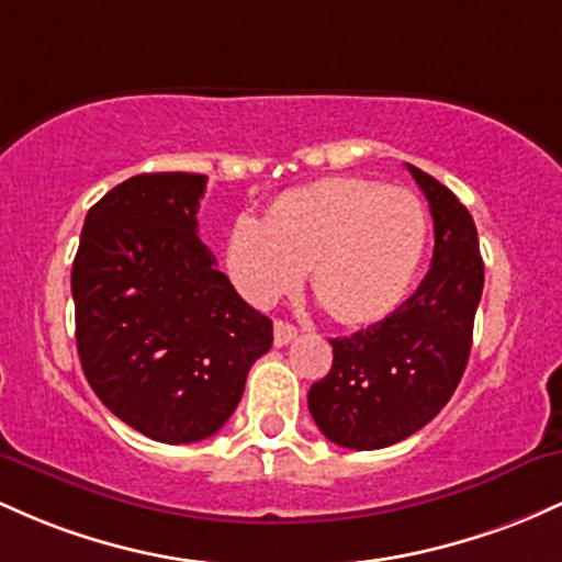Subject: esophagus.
Here are the masks:
<instances>
[{
  "label": "esophagus",
  "mask_w": 562,
  "mask_h": 562,
  "mask_svg": "<svg viewBox=\"0 0 562 562\" xmlns=\"http://www.w3.org/2000/svg\"><path fill=\"white\" fill-rule=\"evenodd\" d=\"M294 337H297V326L286 324V321H276V326H273V342H276V348H283V345L292 342Z\"/></svg>",
  "instance_id": "obj_1"
}]
</instances>
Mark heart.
I'll return each mask as SVG.
<instances>
[{"label": "heart", "instance_id": "1", "mask_svg": "<svg viewBox=\"0 0 562 562\" xmlns=\"http://www.w3.org/2000/svg\"><path fill=\"white\" fill-rule=\"evenodd\" d=\"M427 244V214L408 191L331 178L281 193L268 217H236L225 262L241 297L257 307L297 289L313 292L342 324H371L401 305Z\"/></svg>", "mask_w": 562, "mask_h": 562}]
</instances>
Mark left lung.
Here are the masks:
<instances>
[{
    "label": "left lung",
    "instance_id": "left-lung-1",
    "mask_svg": "<svg viewBox=\"0 0 562 562\" xmlns=\"http://www.w3.org/2000/svg\"><path fill=\"white\" fill-rule=\"evenodd\" d=\"M406 167L430 201V270L387 318L329 339L331 371L307 393L318 430L356 451L398 443L449 403L468 369L483 294V260L468 206L443 182Z\"/></svg>",
    "mask_w": 562,
    "mask_h": 562
}]
</instances>
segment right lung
<instances>
[{
	"instance_id": "1",
	"label": "right lung",
	"mask_w": 562,
	"mask_h": 562,
	"mask_svg": "<svg viewBox=\"0 0 562 562\" xmlns=\"http://www.w3.org/2000/svg\"><path fill=\"white\" fill-rule=\"evenodd\" d=\"M206 175H135L87 212L71 294L77 350L103 406L159 443L228 422L273 321L247 305L199 238Z\"/></svg>"
}]
</instances>
